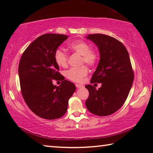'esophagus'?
I'll use <instances>...</instances> for the list:
<instances>
[{
  "label": "esophagus",
  "instance_id": "1",
  "mask_svg": "<svg viewBox=\"0 0 153 153\" xmlns=\"http://www.w3.org/2000/svg\"><path fill=\"white\" fill-rule=\"evenodd\" d=\"M76 88H82L84 85H82V84H76Z\"/></svg>",
  "mask_w": 153,
  "mask_h": 153
}]
</instances>
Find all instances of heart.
Wrapping results in <instances>:
<instances>
[{
    "instance_id": "heart-1",
    "label": "heart",
    "mask_w": 153,
    "mask_h": 153,
    "mask_svg": "<svg viewBox=\"0 0 153 153\" xmlns=\"http://www.w3.org/2000/svg\"><path fill=\"white\" fill-rule=\"evenodd\" d=\"M68 48L82 56L81 64L85 63L88 66L95 65L98 62L100 55L98 50L90 48V45L83 40H76L69 43ZM54 59L60 67L65 68L68 65V55L62 49H57L54 53ZM88 69L85 65L79 68H72L65 71V76L73 82H79L88 74Z\"/></svg>"
}]
</instances>
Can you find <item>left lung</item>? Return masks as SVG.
<instances>
[{
  "mask_svg": "<svg viewBox=\"0 0 153 153\" xmlns=\"http://www.w3.org/2000/svg\"><path fill=\"white\" fill-rule=\"evenodd\" d=\"M86 39L98 46L100 59L91 84L102 83L98 90L91 85L85 101L87 109L100 116H109L123 106L131 89L134 72L128 52L120 41L104 34L88 35Z\"/></svg>",
  "mask_w": 153,
  "mask_h": 153,
  "instance_id": "left-lung-1",
  "label": "left lung"
}]
</instances>
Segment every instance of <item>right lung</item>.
<instances>
[{
    "mask_svg": "<svg viewBox=\"0 0 153 153\" xmlns=\"http://www.w3.org/2000/svg\"><path fill=\"white\" fill-rule=\"evenodd\" d=\"M68 37L48 33L40 36L27 47L21 57L19 76L21 93L30 110L39 117L54 120L65 114L68 100L76 85L63 80L59 86L53 80L62 79L54 53Z\"/></svg>",
    "mask_w": 153,
    "mask_h": 153,
    "instance_id": "1",
    "label": "right lung"
}]
</instances>
